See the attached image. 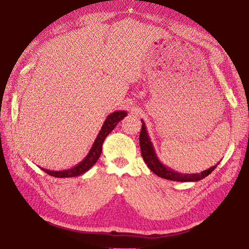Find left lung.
Here are the masks:
<instances>
[{
	"label": "left lung",
	"instance_id": "obj_1",
	"mask_svg": "<svg viewBox=\"0 0 249 249\" xmlns=\"http://www.w3.org/2000/svg\"><path fill=\"white\" fill-rule=\"evenodd\" d=\"M139 141H140V148H141V155L143 157L144 162L147 164L153 173L156 175L167 179V180L173 181H198L200 179L207 177L209 174H211L212 171H214L217 165H214L210 167L204 172H201L200 174H181V173H177L173 171L169 167L164 166L162 163L158 160L157 156L155 154V151L153 148V145L151 143V140L147 136V131L145 129V124L142 121V128L140 131V137H139Z\"/></svg>",
	"mask_w": 249,
	"mask_h": 249
}]
</instances>
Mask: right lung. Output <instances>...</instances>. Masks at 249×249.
<instances>
[{
	"label": "right lung",
	"mask_w": 249,
	"mask_h": 249,
	"mask_svg": "<svg viewBox=\"0 0 249 249\" xmlns=\"http://www.w3.org/2000/svg\"><path fill=\"white\" fill-rule=\"evenodd\" d=\"M125 117H126L125 111H115V112H112L111 114L108 115V118L106 119L105 123H104V125L102 127L100 134H98L95 142L93 143V146H92L90 153L78 165L72 167V169H70V170L60 171V172L44 170L41 167L42 171H44L45 173H48V174L51 175V176L59 177V178L73 177V176H78V175L84 174V173L88 171L90 167L96 162L98 158H100L101 153H102L103 142H104V140H105V138L109 134H110V132L113 130L114 127L117 126V124Z\"/></svg>",
	"instance_id": "right-lung-1"
}]
</instances>
